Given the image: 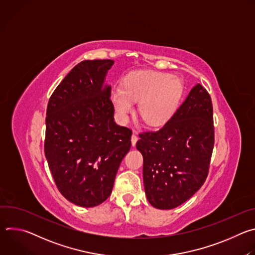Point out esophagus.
<instances>
[{"instance_id":"1","label":"esophagus","mask_w":255,"mask_h":255,"mask_svg":"<svg viewBox=\"0 0 255 255\" xmlns=\"http://www.w3.org/2000/svg\"><path fill=\"white\" fill-rule=\"evenodd\" d=\"M131 141H132V145H133V146H135V145H136V142L138 141V135H137V133H136L135 131H134V132H133V134H132Z\"/></svg>"}]
</instances>
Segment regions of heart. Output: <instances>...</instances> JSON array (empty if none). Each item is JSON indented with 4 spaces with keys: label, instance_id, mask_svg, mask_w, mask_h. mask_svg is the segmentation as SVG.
Here are the masks:
<instances>
[{
    "label": "heart",
    "instance_id": "obj_1",
    "mask_svg": "<svg viewBox=\"0 0 255 255\" xmlns=\"http://www.w3.org/2000/svg\"><path fill=\"white\" fill-rule=\"evenodd\" d=\"M183 84L167 72L136 71L129 75L122 87L112 92V102L121 119L133 111V102L140 101L139 115L148 125L157 126L167 121L178 105Z\"/></svg>",
    "mask_w": 255,
    "mask_h": 255
}]
</instances>
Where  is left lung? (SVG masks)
I'll return each mask as SVG.
<instances>
[{
  "instance_id": "left-lung-1",
  "label": "left lung",
  "mask_w": 255,
  "mask_h": 255,
  "mask_svg": "<svg viewBox=\"0 0 255 255\" xmlns=\"http://www.w3.org/2000/svg\"><path fill=\"white\" fill-rule=\"evenodd\" d=\"M212 100L196 85L170 119L156 131L139 134L144 189L157 209H173L204 185L214 147Z\"/></svg>"
}]
</instances>
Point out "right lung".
I'll return each instance as SVG.
<instances>
[{"label": "right lung", "instance_id": "1", "mask_svg": "<svg viewBox=\"0 0 255 255\" xmlns=\"http://www.w3.org/2000/svg\"><path fill=\"white\" fill-rule=\"evenodd\" d=\"M111 59L84 60L52 93L44 153L54 183L69 202L90 208L112 193L132 130L114 122L111 87H103Z\"/></svg>", "mask_w": 255, "mask_h": 255}]
</instances>
